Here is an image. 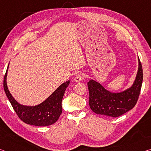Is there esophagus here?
I'll return each mask as SVG.
<instances>
[{"instance_id":"1","label":"esophagus","mask_w":151,"mask_h":151,"mask_svg":"<svg viewBox=\"0 0 151 151\" xmlns=\"http://www.w3.org/2000/svg\"><path fill=\"white\" fill-rule=\"evenodd\" d=\"M83 78H84V75H83V74L79 73L78 75H77L75 76V78L74 80H75V81H76V83H78V82L82 81V80H83Z\"/></svg>"}]
</instances>
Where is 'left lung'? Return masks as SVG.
<instances>
[{
  "label": "left lung",
  "instance_id": "1",
  "mask_svg": "<svg viewBox=\"0 0 151 151\" xmlns=\"http://www.w3.org/2000/svg\"><path fill=\"white\" fill-rule=\"evenodd\" d=\"M143 79L142 67L139 58V69L134 83L122 93H112L93 80L88 82L89 106L94 112L111 117H118L131 110L137 104Z\"/></svg>",
  "mask_w": 151,
  "mask_h": 151
}]
</instances>
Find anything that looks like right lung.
Returning a JSON list of instances; mask_svg holds the SVG:
<instances>
[{"label":"right lung","mask_w":151,"mask_h":151,"mask_svg":"<svg viewBox=\"0 0 151 151\" xmlns=\"http://www.w3.org/2000/svg\"><path fill=\"white\" fill-rule=\"evenodd\" d=\"M8 68L4 76V90L19 119L28 124L39 127L49 126L57 122L62 113V100L66 88L69 85L70 81L62 84L47 100L39 105L35 106H24L18 103L14 100L7 88L6 75Z\"/></svg>","instance_id":"1"}]
</instances>
